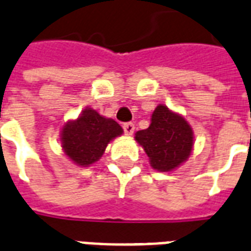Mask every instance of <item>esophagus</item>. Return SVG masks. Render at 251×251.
<instances>
[{
    "label": "esophagus",
    "instance_id": "34e87169",
    "mask_svg": "<svg viewBox=\"0 0 251 251\" xmlns=\"http://www.w3.org/2000/svg\"><path fill=\"white\" fill-rule=\"evenodd\" d=\"M122 129L125 131V134L127 135H131L134 133V129H135V126H134L133 122H125L124 125H122Z\"/></svg>",
    "mask_w": 251,
    "mask_h": 251
}]
</instances>
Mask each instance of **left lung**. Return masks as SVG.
Returning <instances> with one entry per match:
<instances>
[{"label":"left lung","mask_w":251,"mask_h":251,"mask_svg":"<svg viewBox=\"0 0 251 251\" xmlns=\"http://www.w3.org/2000/svg\"><path fill=\"white\" fill-rule=\"evenodd\" d=\"M135 139L150 158L151 167L158 171H171L191 154L194 137L184 118L159 105L152 113L150 126L139 130Z\"/></svg>","instance_id":"left-lung-1"}]
</instances>
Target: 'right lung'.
Masks as SVG:
<instances>
[{
  "instance_id": "add662e5",
  "label": "right lung",
  "mask_w": 251,
  "mask_h": 251,
  "mask_svg": "<svg viewBox=\"0 0 251 251\" xmlns=\"http://www.w3.org/2000/svg\"><path fill=\"white\" fill-rule=\"evenodd\" d=\"M122 134V127L96 110L85 109L76 121L68 122L62 131L66 155L79 166H89L100 159L105 147Z\"/></svg>"
}]
</instances>
